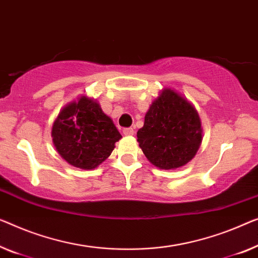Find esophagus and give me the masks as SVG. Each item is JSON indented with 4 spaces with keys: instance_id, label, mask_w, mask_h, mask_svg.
Wrapping results in <instances>:
<instances>
[{
    "instance_id": "34e87169",
    "label": "esophagus",
    "mask_w": 258,
    "mask_h": 258,
    "mask_svg": "<svg viewBox=\"0 0 258 258\" xmlns=\"http://www.w3.org/2000/svg\"><path fill=\"white\" fill-rule=\"evenodd\" d=\"M122 133H124L125 136H133V134H134V130L131 128V127L124 128V130H122Z\"/></svg>"
}]
</instances>
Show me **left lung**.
I'll return each mask as SVG.
<instances>
[{
    "instance_id": "left-lung-1",
    "label": "left lung",
    "mask_w": 258,
    "mask_h": 258,
    "mask_svg": "<svg viewBox=\"0 0 258 258\" xmlns=\"http://www.w3.org/2000/svg\"><path fill=\"white\" fill-rule=\"evenodd\" d=\"M146 157L160 169H176L194 159L202 142L197 111L185 98L164 89L145 116L137 133Z\"/></svg>"
}]
</instances>
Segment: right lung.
Masks as SVG:
<instances>
[{
  "mask_svg": "<svg viewBox=\"0 0 258 258\" xmlns=\"http://www.w3.org/2000/svg\"><path fill=\"white\" fill-rule=\"evenodd\" d=\"M52 137L60 155L81 169L99 166L121 138L98 103L86 96L61 110L53 124Z\"/></svg>",
  "mask_w": 258,
  "mask_h": 258,
  "instance_id": "right-lung-1",
  "label": "right lung"
}]
</instances>
